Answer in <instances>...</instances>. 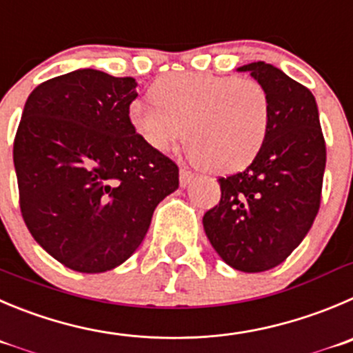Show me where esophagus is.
<instances>
[{
	"label": "esophagus",
	"instance_id": "esophagus-1",
	"mask_svg": "<svg viewBox=\"0 0 353 353\" xmlns=\"http://www.w3.org/2000/svg\"><path fill=\"white\" fill-rule=\"evenodd\" d=\"M194 180V173L189 170V168L182 166L180 168V185L187 187Z\"/></svg>",
	"mask_w": 353,
	"mask_h": 353
}]
</instances>
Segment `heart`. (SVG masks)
<instances>
[{
    "label": "heart",
    "mask_w": 353,
    "mask_h": 353,
    "mask_svg": "<svg viewBox=\"0 0 353 353\" xmlns=\"http://www.w3.org/2000/svg\"><path fill=\"white\" fill-rule=\"evenodd\" d=\"M152 102L128 109L133 132L156 152L183 140L189 156L211 173H234L263 147L272 102L260 81L213 72L166 74L150 86Z\"/></svg>",
    "instance_id": "1"
}]
</instances>
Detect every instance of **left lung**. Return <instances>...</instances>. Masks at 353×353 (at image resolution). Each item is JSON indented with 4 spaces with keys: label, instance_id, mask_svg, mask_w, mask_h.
<instances>
[{
    "label": "left lung",
    "instance_id": "left-lung-1",
    "mask_svg": "<svg viewBox=\"0 0 353 353\" xmlns=\"http://www.w3.org/2000/svg\"><path fill=\"white\" fill-rule=\"evenodd\" d=\"M237 70L268 92L270 128L246 170L218 179L220 203L204 213L203 225L221 260L251 274L283 263L310 230L321 206L325 142L310 90L270 63Z\"/></svg>",
    "mask_w": 353,
    "mask_h": 353
}]
</instances>
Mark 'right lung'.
<instances>
[{
	"label": "right lung",
	"instance_id": "obj_1",
	"mask_svg": "<svg viewBox=\"0 0 353 353\" xmlns=\"http://www.w3.org/2000/svg\"><path fill=\"white\" fill-rule=\"evenodd\" d=\"M133 78L78 69L32 90L13 142L20 211L36 243L76 272L100 274L142 244L179 166L133 132Z\"/></svg>",
	"mask_w": 353,
	"mask_h": 353
}]
</instances>
